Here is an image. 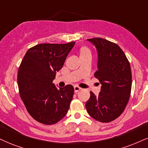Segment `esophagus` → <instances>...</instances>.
I'll return each mask as SVG.
<instances>
[{
    "label": "esophagus",
    "instance_id": "obj_1",
    "mask_svg": "<svg viewBox=\"0 0 148 148\" xmlns=\"http://www.w3.org/2000/svg\"><path fill=\"white\" fill-rule=\"evenodd\" d=\"M81 88H80V87H79V86H74V90H75V92H79V91L81 90Z\"/></svg>",
    "mask_w": 148,
    "mask_h": 148
}]
</instances>
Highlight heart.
<instances>
[{
	"label": "heart",
	"instance_id": "b5f03b06",
	"mask_svg": "<svg viewBox=\"0 0 148 148\" xmlns=\"http://www.w3.org/2000/svg\"><path fill=\"white\" fill-rule=\"evenodd\" d=\"M87 53H91L90 51L89 50V49L87 48V47H82V48L80 49V55Z\"/></svg>",
	"mask_w": 148,
	"mask_h": 148
}]
</instances>
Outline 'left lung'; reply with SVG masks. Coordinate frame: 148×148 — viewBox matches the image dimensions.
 <instances>
[{
	"label": "left lung",
	"instance_id": "1",
	"mask_svg": "<svg viewBox=\"0 0 148 148\" xmlns=\"http://www.w3.org/2000/svg\"><path fill=\"white\" fill-rule=\"evenodd\" d=\"M98 53L95 77L101 84L99 95L90 92L86 110L97 121L108 123L118 118L129 101L132 88L130 64L117 45L101 38L88 39Z\"/></svg>",
	"mask_w": 148,
	"mask_h": 148
}]
</instances>
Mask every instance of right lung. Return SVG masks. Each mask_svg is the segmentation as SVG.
Returning <instances> with one entry per match:
<instances>
[{
  "label": "right lung",
  "mask_w": 148,
  "mask_h": 148,
  "mask_svg": "<svg viewBox=\"0 0 148 148\" xmlns=\"http://www.w3.org/2000/svg\"><path fill=\"white\" fill-rule=\"evenodd\" d=\"M74 45L75 42L36 45L27 51L18 69L21 98L30 115L43 124L58 123L69 109L73 86L58 89L53 81Z\"/></svg>",
  "instance_id": "1"
}]
</instances>
